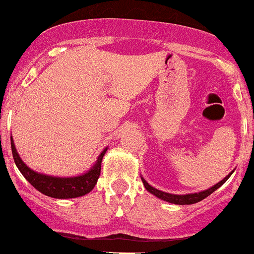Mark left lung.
Here are the masks:
<instances>
[{
	"label": "left lung",
	"instance_id": "1",
	"mask_svg": "<svg viewBox=\"0 0 254 254\" xmlns=\"http://www.w3.org/2000/svg\"><path fill=\"white\" fill-rule=\"evenodd\" d=\"M233 172H235V169H233L232 172L227 175V177L223 178L221 182H218L217 184H215L213 187L209 188V189L202 190V191H199V192H192V194H185V195H177V194H170V192L162 191V190L155 189V188H153L152 185L148 184L147 180H145L143 177H140V179H142L143 185H144V188L147 189V191H149L150 194H153L154 196H157L158 199L164 200V201L170 202V204H175V205H191V204H196V202L201 201V200H204L205 197H207L209 195H211L215 190H217L218 188L221 187V185L225 184L226 180H227L228 178L232 175Z\"/></svg>",
	"mask_w": 254,
	"mask_h": 254
}]
</instances>
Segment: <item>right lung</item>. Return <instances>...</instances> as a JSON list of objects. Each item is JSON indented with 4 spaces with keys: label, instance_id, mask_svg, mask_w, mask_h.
I'll return each instance as SVG.
<instances>
[{
    "label": "right lung",
    "instance_id": "obj_1",
    "mask_svg": "<svg viewBox=\"0 0 254 254\" xmlns=\"http://www.w3.org/2000/svg\"><path fill=\"white\" fill-rule=\"evenodd\" d=\"M11 148L14 163L24 178L42 194L54 199H74L89 194L96 185L97 179L101 173V162L106 153L107 147L100 153L95 164L84 174L75 177H54V175L43 174L31 169L19 157L14 145L13 138L11 137Z\"/></svg>",
    "mask_w": 254,
    "mask_h": 254
}]
</instances>
